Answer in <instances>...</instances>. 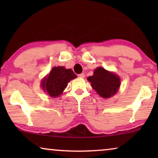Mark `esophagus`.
I'll return each mask as SVG.
<instances>
[{
	"instance_id": "34e87169",
	"label": "esophagus",
	"mask_w": 158,
	"mask_h": 158,
	"mask_svg": "<svg viewBox=\"0 0 158 158\" xmlns=\"http://www.w3.org/2000/svg\"><path fill=\"white\" fill-rule=\"evenodd\" d=\"M78 77H82V78H83V77H85V74H84V73H81V74L78 75Z\"/></svg>"
}]
</instances>
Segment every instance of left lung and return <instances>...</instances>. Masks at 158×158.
<instances>
[{
    "instance_id": "8db88e82",
    "label": "left lung",
    "mask_w": 158,
    "mask_h": 158,
    "mask_svg": "<svg viewBox=\"0 0 158 158\" xmlns=\"http://www.w3.org/2000/svg\"><path fill=\"white\" fill-rule=\"evenodd\" d=\"M87 80L102 98H110L117 92L120 86V78L117 75L100 67L97 68L94 75L89 76Z\"/></svg>"
}]
</instances>
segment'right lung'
Segmentation results:
<instances>
[{
    "mask_svg": "<svg viewBox=\"0 0 158 158\" xmlns=\"http://www.w3.org/2000/svg\"><path fill=\"white\" fill-rule=\"evenodd\" d=\"M76 77L71 69H65L62 66L55 67L42 82L43 90L52 97H57L65 89L68 82Z\"/></svg>",
    "mask_w": 158,
    "mask_h": 158,
    "instance_id": "1",
    "label": "right lung"
}]
</instances>
